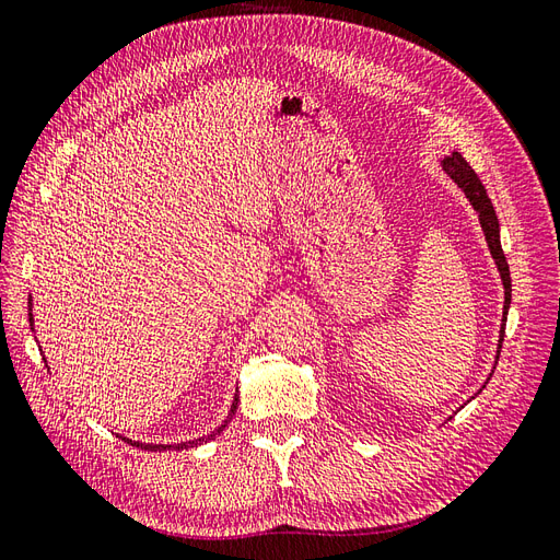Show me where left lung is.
I'll return each instance as SVG.
<instances>
[{
    "label": "left lung",
    "mask_w": 560,
    "mask_h": 560,
    "mask_svg": "<svg viewBox=\"0 0 560 560\" xmlns=\"http://www.w3.org/2000/svg\"><path fill=\"white\" fill-rule=\"evenodd\" d=\"M442 167H444V173L465 191V196L469 198L474 210L479 212V222H481V229H483V235H486V243L490 247V254H493V259H495L498 270H500L502 284H504V319H506V311H510V303H512V278H510V266H506V257H504L502 245H500V224H498L493 202H490L479 175L471 171L469 163L460 154H457V151H453L451 156H446L442 161ZM504 319H502V329H500L498 358H500V350H502Z\"/></svg>",
    "instance_id": "1"
}]
</instances>
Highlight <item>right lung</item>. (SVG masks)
<instances>
[{"label": "right lung", "instance_id": "obj_1", "mask_svg": "<svg viewBox=\"0 0 560 560\" xmlns=\"http://www.w3.org/2000/svg\"><path fill=\"white\" fill-rule=\"evenodd\" d=\"M32 315V313H30ZM235 409H238V395H235V399H233V404H231V413H229V418L222 422V425H219L212 434H206V436H200V439H196V442H184V444H171V446H165V444H140V442H130V439H126L124 436V442H128V444H132V446H138V448H144V451H173V448H191V446H198V444H202V442H210V439H214L219 432H222L229 422H231V418H233V413H235Z\"/></svg>", "mask_w": 560, "mask_h": 560}]
</instances>
